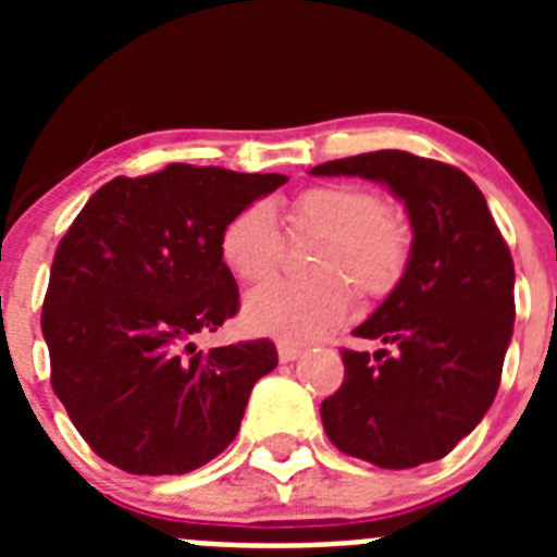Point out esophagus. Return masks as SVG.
Segmentation results:
<instances>
[{
  "instance_id": "esophagus-1",
  "label": "esophagus",
  "mask_w": 557,
  "mask_h": 557,
  "mask_svg": "<svg viewBox=\"0 0 557 557\" xmlns=\"http://www.w3.org/2000/svg\"><path fill=\"white\" fill-rule=\"evenodd\" d=\"M298 357H301V348L298 346H289V343H282V346H278V359H282V362H295Z\"/></svg>"
}]
</instances>
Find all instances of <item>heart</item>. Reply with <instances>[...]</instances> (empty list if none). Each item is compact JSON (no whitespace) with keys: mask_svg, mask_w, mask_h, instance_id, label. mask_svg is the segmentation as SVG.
Here are the masks:
<instances>
[{"mask_svg":"<svg viewBox=\"0 0 557 557\" xmlns=\"http://www.w3.org/2000/svg\"><path fill=\"white\" fill-rule=\"evenodd\" d=\"M293 234L321 236L309 264L314 282L275 284L253 293L243 307V326L253 334L304 343L326 334L348 314L352 284L362 298H385L410 262V228L382 209L362 186L329 184L295 195L287 206ZM220 256L236 282L262 287L282 268V234L273 211L253 203L236 211L220 234Z\"/></svg>","mask_w":557,"mask_h":557,"instance_id":"obj_1","label":"heart"}]
</instances>
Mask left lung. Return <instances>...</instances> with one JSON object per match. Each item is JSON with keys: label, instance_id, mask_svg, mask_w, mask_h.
Listing matches in <instances>:
<instances>
[{"label": "left lung", "instance_id": "obj_1", "mask_svg": "<svg viewBox=\"0 0 557 557\" xmlns=\"http://www.w3.org/2000/svg\"><path fill=\"white\" fill-rule=\"evenodd\" d=\"M387 186L407 209L410 262L354 334L382 348L343 351L346 379L323 398L329 441L379 469L441 460L494 405L513 337V259L474 181L405 150L312 166Z\"/></svg>", "mask_w": 557, "mask_h": 557}]
</instances>
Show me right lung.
Listing matches in <instances>:
<instances>
[{"label":"right lung","instance_id":"1","mask_svg":"<svg viewBox=\"0 0 557 557\" xmlns=\"http://www.w3.org/2000/svg\"><path fill=\"white\" fill-rule=\"evenodd\" d=\"M287 175L170 164L113 178L69 225L49 270L41 332L52 391L91 449L127 474H186L243 424L278 366L270 339L198 351L239 309L220 256L236 211Z\"/></svg>","mask_w":557,"mask_h":557}]
</instances>
